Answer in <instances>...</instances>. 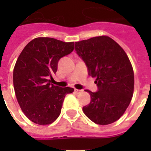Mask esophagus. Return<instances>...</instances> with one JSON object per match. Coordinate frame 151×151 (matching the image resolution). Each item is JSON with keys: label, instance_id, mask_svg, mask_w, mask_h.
I'll return each instance as SVG.
<instances>
[{"label": "esophagus", "instance_id": "obj_1", "mask_svg": "<svg viewBox=\"0 0 151 151\" xmlns=\"http://www.w3.org/2000/svg\"><path fill=\"white\" fill-rule=\"evenodd\" d=\"M75 92H76V93H77V94H80V93L83 92V90H79V89L75 88Z\"/></svg>", "mask_w": 151, "mask_h": 151}]
</instances>
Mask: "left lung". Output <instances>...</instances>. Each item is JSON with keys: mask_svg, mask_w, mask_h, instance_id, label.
Listing matches in <instances>:
<instances>
[{"mask_svg": "<svg viewBox=\"0 0 151 151\" xmlns=\"http://www.w3.org/2000/svg\"><path fill=\"white\" fill-rule=\"evenodd\" d=\"M75 50L95 78L98 91L86 90L91 102L82 110L92 122L108 125L120 118L134 92V71L125 50L106 35L75 42Z\"/></svg>", "mask_w": 151, "mask_h": 151, "instance_id": "obj_1", "label": "left lung"}]
</instances>
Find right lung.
Wrapping results in <instances>:
<instances>
[{
    "label": "right lung",
    "instance_id": "obj_1",
    "mask_svg": "<svg viewBox=\"0 0 151 151\" xmlns=\"http://www.w3.org/2000/svg\"><path fill=\"white\" fill-rule=\"evenodd\" d=\"M74 50V42L52 38H34L19 56L13 69V87L21 110L38 125L51 124L60 114L66 95L73 88L50 84L61 57Z\"/></svg>",
    "mask_w": 151,
    "mask_h": 151
}]
</instances>
